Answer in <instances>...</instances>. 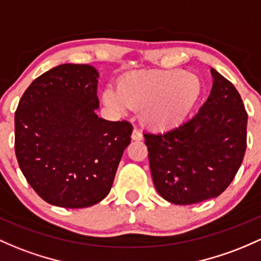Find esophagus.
Here are the masks:
<instances>
[{
    "label": "esophagus",
    "mask_w": 261,
    "mask_h": 261,
    "mask_svg": "<svg viewBox=\"0 0 261 261\" xmlns=\"http://www.w3.org/2000/svg\"><path fill=\"white\" fill-rule=\"evenodd\" d=\"M131 139L134 140V141H141L142 140V134L140 133L137 128H134L133 131V135H131Z\"/></svg>",
    "instance_id": "obj_1"
}]
</instances>
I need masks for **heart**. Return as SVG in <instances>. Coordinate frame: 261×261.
I'll return each mask as SVG.
<instances>
[{
	"label": "heart",
	"mask_w": 261,
	"mask_h": 261,
	"mask_svg": "<svg viewBox=\"0 0 261 261\" xmlns=\"http://www.w3.org/2000/svg\"><path fill=\"white\" fill-rule=\"evenodd\" d=\"M202 82L181 69L137 70L122 76L117 89L107 87L101 100L120 116L131 109L141 110L142 122L154 131H168L185 122L196 107Z\"/></svg>",
	"instance_id": "obj_1"
}]
</instances>
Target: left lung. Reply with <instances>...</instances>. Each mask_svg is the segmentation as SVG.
I'll return each mask as SVG.
<instances>
[{
    "label": "left lung",
    "instance_id": "1",
    "mask_svg": "<svg viewBox=\"0 0 261 261\" xmlns=\"http://www.w3.org/2000/svg\"><path fill=\"white\" fill-rule=\"evenodd\" d=\"M213 85L198 114L166 134H145L156 191L173 204H196L223 193L247 148L248 115L239 93L211 68Z\"/></svg>",
    "mask_w": 261,
    "mask_h": 261
}]
</instances>
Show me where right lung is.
<instances>
[{"label":"right lung","instance_id":"obj_1","mask_svg":"<svg viewBox=\"0 0 261 261\" xmlns=\"http://www.w3.org/2000/svg\"><path fill=\"white\" fill-rule=\"evenodd\" d=\"M98 78L91 65H57L33 80L14 114L19 168L57 207L85 208L104 199L131 142V124L96 115Z\"/></svg>","mask_w":261,"mask_h":261}]
</instances>
